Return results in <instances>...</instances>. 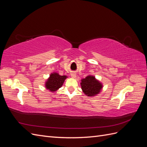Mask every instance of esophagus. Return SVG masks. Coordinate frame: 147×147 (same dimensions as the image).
Masks as SVG:
<instances>
[{
  "mask_svg": "<svg viewBox=\"0 0 147 147\" xmlns=\"http://www.w3.org/2000/svg\"><path fill=\"white\" fill-rule=\"evenodd\" d=\"M71 77H72L73 78H75L77 77V75L75 72H72V74H71Z\"/></svg>",
  "mask_w": 147,
  "mask_h": 147,
  "instance_id": "obj_1",
  "label": "esophagus"
}]
</instances>
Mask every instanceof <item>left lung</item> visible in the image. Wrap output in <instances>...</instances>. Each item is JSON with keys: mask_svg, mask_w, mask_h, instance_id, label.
<instances>
[{"mask_svg": "<svg viewBox=\"0 0 147 147\" xmlns=\"http://www.w3.org/2000/svg\"><path fill=\"white\" fill-rule=\"evenodd\" d=\"M81 88L84 94L89 97H93L99 94L103 88L102 83L94 76L88 75L85 78L81 80Z\"/></svg>", "mask_w": 147, "mask_h": 147, "instance_id": "1", "label": "left lung"}]
</instances>
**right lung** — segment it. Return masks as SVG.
<instances>
[{
	"mask_svg": "<svg viewBox=\"0 0 147 147\" xmlns=\"http://www.w3.org/2000/svg\"><path fill=\"white\" fill-rule=\"evenodd\" d=\"M67 78V77L66 75H60L58 73L53 72L45 82V88L47 90L52 92H55L63 85V83Z\"/></svg>",
	"mask_w": 147,
	"mask_h": 147,
	"instance_id": "obj_1",
	"label": "right lung"
}]
</instances>
